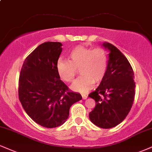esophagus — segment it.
Here are the masks:
<instances>
[{
    "mask_svg": "<svg viewBox=\"0 0 152 152\" xmlns=\"http://www.w3.org/2000/svg\"><path fill=\"white\" fill-rule=\"evenodd\" d=\"M81 96H82V98H83V100H86V98H88V96H86V95H84V94H82V95H81Z\"/></svg>",
    "mask_w": 152,
    "mask_h": 152,
    "instance_id": "obj_1",
    "label": "esophagus"
}]
</instances>
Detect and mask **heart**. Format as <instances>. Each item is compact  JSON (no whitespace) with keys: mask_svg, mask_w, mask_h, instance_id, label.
Listing matches in <instances>:
<instances>
[{"mask_svg":"<svg viewBox=\"0 0 152 152\" xmlns=\"http://www.w3.org/2000/svg\"><path fill=\"white\" fill-rule=\"evenodd\" d=\"M69 61L59 58L56 71L61 80L71 83L79 69L80 76L71 89L81 93L90 91L94 83H99L105 78L107 69V56L102 48L92 49L83 45L74 47L69 54Z\"/></svg>","mask_w":152,"mask_h":152,"instance_id":"heart-1","label":"heart"}]
</instances>
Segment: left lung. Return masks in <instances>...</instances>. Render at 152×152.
<instances>
[{"mask_svg":"<svg viewBox=\"0 0 152 152\" xmlns=\"http://www.w3.org/2000/svg\"><path fill=\"white\" fill-rule=\"evenodd\" d=\"M102 45L110 52L107 72L99 86L88 95L96 101L89 118L100 128L109 129L121 123L130 111L135 95L134 75L117 47L108 42Z\"/></svg>","mask_w":152,"mask_h":152,"instance_id":"left-lung-1","label":"left lung"}]
</instances>
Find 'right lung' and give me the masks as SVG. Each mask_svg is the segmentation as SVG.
I'll return each instance as SVG.
<instances>
[{"label":"right lung","mask_w":152,"mask_h":152,"mask_svg":"<svg viewBox=\"0 0 152 152\" xmlns=\"http://www.w3.org/2000/svg\"><path fill=\"white\" fill-rule=\"evenodd\" d=\"M62 44L47 42L38 46L25 58L18 83V96L23 109L38 125L54 128L69 118L73 104L82 99L71 92L60 79L56 63Z\"/></svg>","instance_id":"obj_1"}]
</instances>
